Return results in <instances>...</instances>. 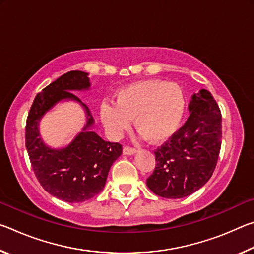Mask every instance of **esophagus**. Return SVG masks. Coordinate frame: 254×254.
<instances>
[{
  "mask_svg": "<svg viewBox=\"0 0 254 254\" xmlns=\"http://www.w3.org/2000/svg\"><path fill=\"white\" fill-rule=\"evenodd\" d=\"M136 153V149L130 148V147H124L123 148V154H127V156H133V154Z\"/></svg>",
  "mask_w": 254,
  "mask_h": 254,
  "instance_id": "1",
  "label": "esophagus"
}]
</instances>
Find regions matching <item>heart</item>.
<instances>
[{
    "instance_id": "obj_1",
    "label": "heart",
    "mask_w": 254,
    "mask_h": 254,
    "mask_svg": "<svg viewBox=\"0 0 254 254\" xmlns=\"http://www.w3.org/2000/svg\"><path fill=\"white\" fill-rule=\"evenodd\" d=\"M185 109L186 100L178 84L141 80L119 89L113 103L101 106V121L112 136H120L133 119L142 135L159 142L178 130Z\"/></svg>"
}]
</instances>
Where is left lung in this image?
I'll list each match as a JSON object with an SVG mask.
<instances>
[{
	"mask_svg": "<svg viewBox=\"0 0 254 254\" xmlns=\"http://www.w3.org/2000/svg\"><path fill=\"white\" fill-rule=\"evenodd\" d=\"M189 118L158 148L156 168L147 186L163 198L177 199L198 190L212 177L222 143V115L207 89L191 96Z\"/></svg>",
	"mask_w": 254,
	"mask_h": 254,
	"instance_id": "1",
	"label": "left lung"
}]
</instances>
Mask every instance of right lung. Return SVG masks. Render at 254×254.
Wrapping results in <instances>:
<instances>
[{
    "mask_svg": "<svg viewBox=\"0 0 254 254\" xmlns=\"http://www.w3.org/2000/svg\"><path fill=\"white\" fill-rule=\"evenodd\" d=\"M88 89L87 72H66L37 94L25 126V147L34 174L46 191L67 203H83L101 192L112 165L122 153L121 144L103 140L93 131L91 111L72 94ZM63 101L78 102L85 112V124L67 146L53 148L42 140L40 121Z\"/></svg>",
    "mask_w": 254,
    "mask_h": 254,
    "instance_id": "right-lung-1",
    "label": "right lung"
}]
</instances>
